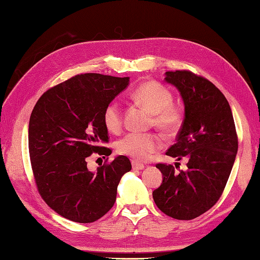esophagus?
Segmentation results:
<instances>
[{
	"label": "esophagus",
	"mask_w": 260,
	"mask_h": 260,
	"mask_svg": "<svg viewBox=\"0 0 260 260\" xmlns=\"http://www.w3.org/2000/svg\"><path fill=\"white\" fill-rule=\"evenodd\" d=\"M131 164H132V169H134V171H142V169L145 168V166L142 165V164L138 162V161L132 160Z\"/></svg>",
	"instance_id": "1"
}]
</instances>
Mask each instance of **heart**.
<instances>
[{
	"mask_svg": "<svg viewBox=\"0 0 260 260\" xmlns=\"http://www.w3.org/2000/svg\"><path fill=\"white\" fill-rule=\"evenodd\" d=\"M135 102L142 105L152 114L153 124L158 129L172 134L182 122V113L178 108L174 107L173 95L168 89L157 82L141 84L132 93ZM103 122L105 128L111 132H118L122 125V112L119 103L111 102L103 111ZM159 138L150 134H131L116 142V150L121 155L132 157L136 160L144 161L160 148Z\"/></svg>",
	"mask_w": 260,
	"mask_h": 260,
	"instance_id": "heart-1",
	"label": "heart"
}]
</instances>
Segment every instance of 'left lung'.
I'll return each mask as SVG.
<instances>
[{"label": "left lung", "mask_w": 260, "mask_h": 260, "mask_svg": "<svg viewBox=\"0 0 260 260\" xmlns=\"http://www.w3.org/2000/svg\"><path fill=\"white\" fill-rule=\"evenodd\" d=\"M164 81L177 88L184 103V121L167 156L187 159L186 171L158 164L160 186L152 198L164 213L192 220L210 210L225 187L238 151L231 108L220 89L187 71L166 72Z\"/></svg>", "instance_id": "1"}]
</instances>
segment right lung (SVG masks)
Instances as JSON below:
<instances>
[{"label": "right lung", "mask_w": 260, "mask_h": 260, "mask_svg": "<svg viewBox=\"0 0 260 260\" xmlns=\"http://www.w3.org/2000/svg\"><path fill=\"white\" fill-rule=\"evenodd\" d=\"M130 77L81 74L48 89L29 121L31 166L42 199L63 218L91 223L112 208L120 179L131 171L128 157L96 172L87 168L93 152L110 156L103 111L128 87Z\"/></svg>", "instance_id": "add662e5"}]
</instances>
